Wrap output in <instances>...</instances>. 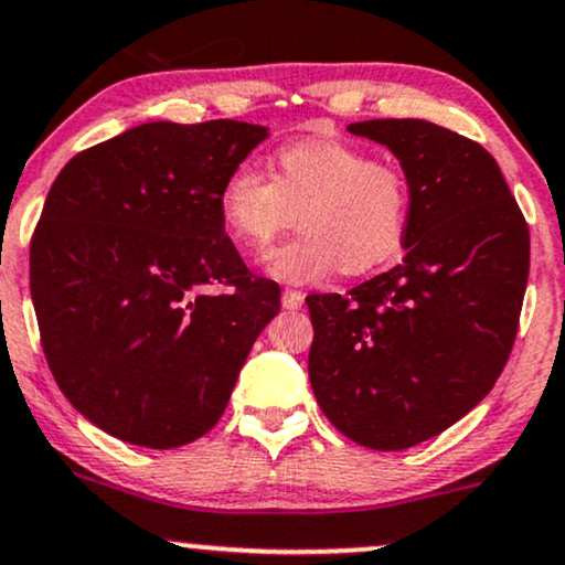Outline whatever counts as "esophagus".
I'll use <instances>...</instances> for the list:
<instances>
[{
	"instance_id": "obj_1",
	"label": "esophagus",
	"mask_w": 565,
	"mask_h": 565,
	"mask_svg": "<svg viewBox=\"0 0 565 565\" xmlns=\"http://www.w3.org/2000/svg\"><path fill=\"white\" fill-rule=\"evenodd\" d=\"M282 306H285V309H301V306H303V294H301V290L285 288L282 290Z\"/></svg>"
}]
</instances>
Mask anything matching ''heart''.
Returning a JSON list of instances; mask_svg holds the SVG:
<instances>
[{
  "instance_id": "obj_1",
  "label": "heart",
  "mask_w": 565,
  "mask_h": 565,
  "mask_svg": "<svg viewBox=\"0 0 565 565\" xmlns=\"http://www.w3.org/2000/svg\"><path fill=\"white\" fill-rule=\"evenodd\" d=\"M408 209L403 167L340 138L282 143L271 154V178L243 162L220 188L222 222L248 250L267 248L296 212L301 230L267 256V271L285 282L382 267L403 246Z\"/></svg>"
}]
</instances>
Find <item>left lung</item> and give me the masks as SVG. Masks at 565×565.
<instances>
[{
	"label": "left lung",
	"instance_id": "1",
	"mask_svg": "<svg viewBox=\"0 0 565 565\" xmlns=\"http://www.w3.org/2000/svg\"><path fill=\"white\" fill-rule=\"evenodd\" d=\"M408 178L406 256L340 294L306 296L319 408L353 443L403 450L490 393L529 280V225L495 157L429 120H366Z\"/></svg>",
	"mask_w": 565,
	"mask_h": 565
}]
</instances>
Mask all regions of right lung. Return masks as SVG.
Returning a JSON list of instances; mask_svg holds the SVG:
<instances>
[{
  "label": "right lung",
  "mask_w": 565,
  "mask_h": 565,
  "mask_svg": "<svg viewBox=\"0 0 565 565\" xmlns=\"http://www.w3.org/2000/svg\"><path fill=\"white\" fill-rule=\"evenodd\" d=\"M267 138L238 120L146 122L62 167L31 238L41 348L107 435L170 450L225 414L280 311L225 233L220 188Z\"/></svg>",
  "instance_id": "obj_1"
}]
</instances>
